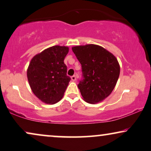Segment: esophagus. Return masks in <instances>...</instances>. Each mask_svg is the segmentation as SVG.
Returning <instances> with one entry per match:
<instances>
[{
    "label": "esophagus",
    "mask_w": 151,
    "mask_h": 151,
    "mask_svg": "<svg viewBox=\"0 0 151 151\" xmlns=\"http://www.w3.org/2000/svg\"><path fill=\"white\" fill-rule=\"evenodd\" d=\"M71 79H72V81H76V76L75 75H73L72 76V77H71Z\"/></svg>",
    "instance_id": "obj_1"
}]
</instances>
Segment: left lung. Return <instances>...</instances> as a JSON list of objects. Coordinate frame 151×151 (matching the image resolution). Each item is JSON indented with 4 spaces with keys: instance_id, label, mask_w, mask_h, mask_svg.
<instances>
[{
    "instance_id": "obj_1",
    "label": "left lung",
    "mask_w": 151,
    "mask_h": 151,
    "mask_svg": "<svg viewBox=\"0 0 151 151\" xmlns=\"http://www.w3.org/2000/svg\"><path fill=\"white\" fill-rule=\"evenodd\" d=\"M81 65L84 77L78 88L84 101L94 104L104 101L115 87L120 73L116 58L105 48L94 44L72 47Z\"/></svg>"
}]
</instances>
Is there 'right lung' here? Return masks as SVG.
Here are the masks:
<instances>
[{"mask_svg": "<svg viewBox=\"0 0 151 151\" xmlns=\"http://www.w3.org/2000/svg\"><path fill=\"white\" fill-rule=\"evenodd\" d=\"M69 52L67 46L55 45L32 58L27 70L32 91L43 103L54 104L63 96L70 77L67 76L64 59Z\"/></svg>", "mask_w": 151, "mask_h": 151, "instance_id": "1", "label": "right lung"}]
</instances>
